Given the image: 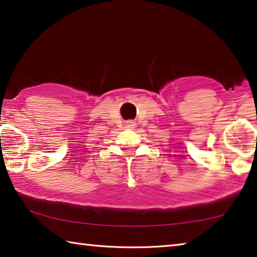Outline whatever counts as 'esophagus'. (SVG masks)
<instances>
[{
	"mask_svg": "<svg viewBox=\"0 0 257 257\" xmlns=\"http://www.w3.org/2000/svg\"><path fill=\"white\" fill-rule=\"evenodd\" d=\"M135 125H136V122H134L133 120H129L125 122V127L127 128H135Z\"/></svg>",
	"mask_w": 257,
	"mask_h": 257,
	"instance_id": "obj_1",
	"label": "esophagus"
}]
</instances>
